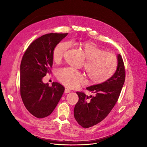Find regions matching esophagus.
Returning a JSON list of instances; mask_svg holds the SVG:
<instances>
[{"instance_id": "34e87169", "label": "esophagus", "mask_w": 147, "mask_h": 147, "mask_svg": "<svg viewBox=\"0 0 147 147\" xmlns=\"http://www.w3.org/2000/svg\"><path fill=\"white\" fill-rule=\"evenodd\" d=\"M71 92V90H70V89H68V88H66V89H65V90H64V92L65 94H68V93H69V92Z\"/></svg>"}]
</instances>
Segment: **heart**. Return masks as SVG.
Listing matches in <instances>:
<instances>
[{"label": "heart", "mask_w": 147, "mask_h": 147, "mask_svg": "<svg viewBox=\"0 0 147 147\" xmlns=\"http://www.w3.org/2000/svg\"><path fill=\"white\" fill-rule=\"evenodd\" d=\"M69 46L68 42L58 43L52 52L54 61L60 62ZM80 47L86 59L84 68L90 82L94 84H102L110 80L117 69V57L92 43H80ZM57 76L64 85L69 88H77L85 82L83 74L71 67L59 69Z\"/></svg>", "instance_id": "1"}]
</instances>
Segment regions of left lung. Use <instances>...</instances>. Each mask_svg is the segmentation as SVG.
Masks as SVG:
<instances>
[{
	"label": "left lung",
	"mask_w": 147,
	"mask_h": 147,
	"mask_svg": "<svg viewBox=\"0 0 147 147\" xmlns=\"http://www.w3.org/2000/svg\"><path fill=\"white\" fill-rule=\"evenodd\" d=\"M117 59V69L110 80L86 88L95 96H86L83 92H76L79 101L75 105L74 115L82 127L88 128L102 121L117 102L126 77L125 64L120 54Z\"/></svg>",
	"instance_id": "left-lung-1"
}]
</instances>
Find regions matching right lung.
Here are the masks:
<instances>
[{
	"mask_svg": "<svg viewBox=\"0 0 147 147\" xmlns=\"http://www.w3.org/2000/svg\"><path fill=\"white\" fill-rule=\"evenodd\" d=\"M68 33H48L37 38L28 46L20 65V95L27 110L34 117L42 119L55 109L65 88L58 82L52 86L42 79L51 73L52 52Z\"/></svg>",
	"mask_w": 147,
	"mask_h": 147,
	"instance_id": "obj_1",
	"label": "right lung"
}]
</instances>
